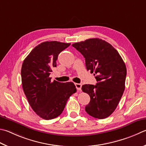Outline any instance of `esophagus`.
Listing matches in <instances>:
<instances>
[{
    "instance_id": "34e87169",
    "label": "esophagus",
    "mask_w": 146,
    "mask_h": 146,
    "mask_svg": "<svg viewBox=\"0 0 146 146\" xmlns=\"http://www.w3.org/2000/svg\"><path fill=\"white\" fill-rule=\"evenodd\" d=\"M75 86H76V89H77L78 92H80V91H81L82 84H77V83H76V84H75Z\"/></svg>"
}]
</instances>
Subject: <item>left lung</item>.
<instances>
[{"label": "left lung", "mask_w": 146, "mask_h": 146, "mask_svg": "<svg viewBox=\"0 0 146 146\" xmlns=\"http://www.w3.org/2000/svg\"><path fill=\"white\" fill-rule=\"evenodd\" d=\"M72 46L83 55L87 70L94 73L97 83L85 84L82 91L88 94L86 106L89 115L97 119L110 116L117 107L125 89L126 67L118 52L102 39L92 38Z\"/></svg>", "instance_id": "1"}]
</instances>
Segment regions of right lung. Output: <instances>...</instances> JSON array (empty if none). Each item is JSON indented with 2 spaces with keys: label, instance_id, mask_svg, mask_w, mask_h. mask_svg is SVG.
<instances>
[{
  "label": "right lung",
  "instance_id": "add662e5",
  "mask_svg": "<svg viewBox=\"0 0 146 146\" xmlns=\"http://www.w3.org/2000/svg\"><path fill=\"white\" fill-rule=\"evenodd\" d=\"M70 43L45 41L38 44L23 60L21 70L22 87L29 105L46 120L61 114L70 97L76 91L73 82L51 81L52 68L58 55Z\"/></svg>",
  "mask_w": 146,
  "mask_h": 146
}]
</instances>
